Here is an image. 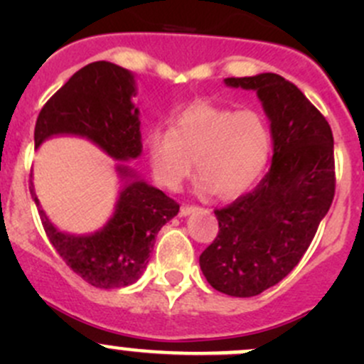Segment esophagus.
I'll return each instance as SVG.
<instances>
[{"label": "esophagus", "mask_w": 364, "mask_h": 364, "mask_svg": "<svg viewBox=\"0 0 364 364\" xmlns=\"http://www.w3.org/2000/svg\"><path fill=\"white\" fill-rule=\"evenodd\" d=\"M197 205H188V204H183L181 208H179V215L181 216H186V215H190V213H193V211H197Z\"/></svg>", "instance_id": "obj_1"}]
</instances>
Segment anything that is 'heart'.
Masks as SVG:
<instances>
[{
	"label": "heart",
	"instance_id": "obj_1",
	"mask_svg": "<svg viewBox=\"0 0 364 364\" xmlns=\"http://www.w3.org/2000/svg\"><path fill=\"white\" fill-rule=\"evenodd\" d=\"M153 176L165 190H178L192 174L196 160L200 188L230 200L260 179L271 156V132L253 109L193 102L168 121V130L148 137Z\"/></svg>",
	"mask_w": 364,
	"mask_h": 364
}]
</instances>
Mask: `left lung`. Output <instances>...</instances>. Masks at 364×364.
<instances>
[{"label": "left lung", "mask_w": 364, "mask_h": 364, "mask_svg": "<svg viewBox=\"0 0 364 364\" xmlns=\"http://www.w3.org/2000/svg\"><path fill=\"white\" fill-rule=\"evenodd\" d=\"M255 90L271 121L273 164L252 192L216 209L218 234L200 253L213 289L252 297L284 280L303 259L335 199V144L328 119L278 73L227 77Z\"/></svg>", "instance_id": "8db88e82"}]
</instances>
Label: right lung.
Instances as JSON below:
<instances>
[{
  "label": "right lung",
  "instance_id": "right-lung-1",
  "mask_svg": "<svg viewBox=\"0 0 364 364\" xmlns=\"http://www.w3.org/2000/svg\"><path fill=\"white\" fill-rule=\"evenodd\" d=\"M134 95V77L128 70L109 61L86 65L42 107L35 124V148L54 134H77L91 139L112 159H137L142 142ZM117 171L121 176L132 174L121 165ZM29 192L58 255L73 273L98 289H119L137 282L155 247V236L179 211V204L161 190L134 179L119 193L114 216L104 229L91 236H70L47 220L33 183Z\"/></svg>",
  "mask_w": 364,
  "mask_h": 364
}]
</instances>
